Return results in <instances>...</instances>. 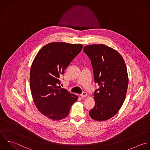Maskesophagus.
I'll return each mask as SVG.
<instances>
[{
  "mask_svg": "<svg viewBox=\"0 0 150 150\" xmlns=\"http://www.w3.org/2000/svg\"><path fill=\"white\" fill-rule=\"evenodd\" d=\"M87 93L86 92H83L82 93H81V95H80V96L83 98H85V97H86L87 96Z\"/></svg>",
  "mask_w": 150,
  "mask_h": 150,
  "instance_id": "obj_1",
  "label": "esophagus"
}]
</instances>
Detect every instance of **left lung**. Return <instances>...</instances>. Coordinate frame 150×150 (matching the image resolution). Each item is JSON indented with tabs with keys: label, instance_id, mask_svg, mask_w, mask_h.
Masks as SVG:
<instances>
[{
	"label": "left lung",
	"instance_id": "left-lung-1",
	"mask_svg": "<svg viewBox=\"0 0 150 150\" xmlns=\"http://www.w3.org/2000/svg\"><path fill=\"white\" fill-rule=\"evenodd\" d=\"M83 51L99 86L94 92L95 105L89 116L96 121L107 120L118 112L126 98L129 78L125 62L116 50L104 44L86 45Z\"/></svg>",
	"mask_w": 150,
	"mask_h": 150
}]
</instances>
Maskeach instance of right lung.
Segmentation results:
<instances>
[{
  "mask_svg": "<svg viewBox=\"0 0 150 150\" xmlns=\"http://www.w3.org/2000/svg\"><path fill=\"white\" fill-rule=\"evenodd\" d=\"M82 44L51 42L37 53L30 72V86L38 110L52 120L66 117L78 96L61 88L59 78L81 51Z\"/></svg>",
  "mask_w": 150,
  "mask_h": 150,
  "instance_id": "add662e5",
  "label": "right lung"
}]
</instances>
